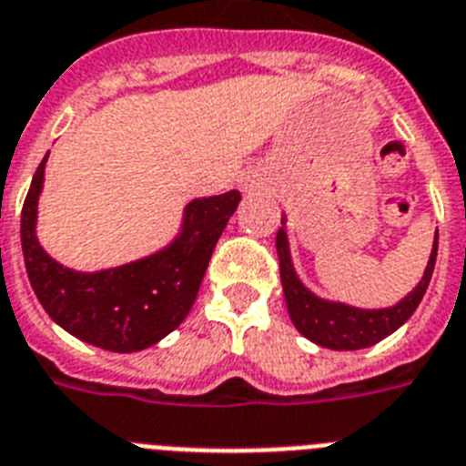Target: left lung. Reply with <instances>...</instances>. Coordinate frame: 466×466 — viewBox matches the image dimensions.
Instances as JSON below:
<instances>
[{
    "mask_svg": "<svg viewBox=\"0 0 466 466\" xmlns=\"http://www.w3.org/2000/svg\"><path fill=\"white\" fill-rule=\"evenodd\" d=\"M277 252H279V271H281V286L291 322L305 339H310L318 346L334 349V351H356L378 344L392 332H397L407 322L421 303L431 277H433L435 257H438V233H435L433 250L428 257L426 271L421 281L416 284L411 293L401 298L397 305L390 308H353V305L339 303L319 298L298 279L291 262V248L286 236V216L281 218V228L277 233Z\"/></svg>",
    "mask_w": 466,
    "mask_h": 466,
    "instance_id": "1",
    "label": "left lung"
}]
</instances>
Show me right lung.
<instances>
[{"mask_svg": "<svg viewBox=\"0 0 466 466\" xmlns=\"http://www.w3.org/2000/svg\"><path fill=\"white\" fill-rule=\"evenodd\" d=\"M45 163L33 175L21 211V248L28 279L45 312L62 329L106 351L132 353L158 344L187 318L218 238L240 192L192 199L180 233L163 250L100 271L69 269L38 243V199Z\"/></svg>", "mask_w": 466, "mask_h": 466, "instance_id": "1", "label": "right lung"}]
</instances>
